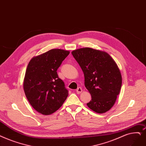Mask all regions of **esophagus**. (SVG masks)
Segmentation results:
<instances>
[{
	"label": "esophagus",
	"mask_w": 146,
	"mask_h": 146,
	"mask_svg": "<svg viewBox=\"0 0 146 146\" xmlns=\"http://www.w3.org/2000/svg\"><path fill=\"white\" fill-rule=\"evenodd\" d=\"M82 92V89L80 88V87H78V88H77V90H76V92L78 93V94H80V93H81Z\"/></svg>",
	"instance_id": "esophagus-1"
}]
</instances>
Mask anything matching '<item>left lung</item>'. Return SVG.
Returning <instances> with one entry per match:
<instances>
[{
	"label": "left lung",
	"instance_id": "left-lung-1",
	"mask_svg": "<svg viewBox=\"0 0 146 146\" xmlns=\"http://www.w3.org/2000/svg\"><path fill=\"white\" fill-rule=\"evenodd\" d=\"M72 54L84 72L85 86L91 95L88 107L98 113L109 111L122 86V75L116 62L108 53L91 48H79Z\"/></svg>",
	"mask_w": 146,
	"mask_h": 146
}]
</instances>
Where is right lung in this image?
I'll list each match as a JSON object with an SVG mask.
<instances>
[{
  "instance_id": "add662e5",
  "label": "right lung",
  "mask_w": 146,
  "mask_h": 146,
  "mask_svg": "<svg viewBox=\"0 0 146 146\" xmlns=\"http://www.w3.org/2000/svg\"><path fill=\"white\" fill-rule=\"evenodd\" d=\"M69 54L68 50L52 49L29 62L23 81L24 93L33 109L43 115L58 110L68 97L56 70Z\"/></svg>"
}]
</instances>
